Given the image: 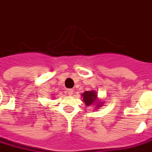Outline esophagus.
Segmentation results:
<instances>
[{"label": "esophagus", "mask_w": 152, "mask_h": 152, "mask_svg": "<svg viewBox=\"0 0 152 152\" xmlns=\"http://www.w3.org/2000/svg\"><path fill=\"white\" fill-rule=\"evenodd\" d=\"M72 91H73V90H72V89H69V90H68V94H69V95H71L72 94Z\"/></svg>", "instance_id": "1"}]
</instances>
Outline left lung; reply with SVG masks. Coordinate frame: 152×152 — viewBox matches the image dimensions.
<instances>
[{
    "instance_id": "obj_1",
    "label": "left lung",
    "mask_w": 152,
    "mask_h": 152,
    "mask_svg": "<svg viewBox=\"0 0 152 152\" xmlns=\"http://www.w3.org/2000/svg\"><path fill=\"white\" fill-rule=\"evenodd\" d=\"M97 94L94 91H85L84 93L82 94L83 102L85 103L86 106L94 105V109H97L100 107L102 106V103L97 101Z\"/></svg>"
}]
</instances>
